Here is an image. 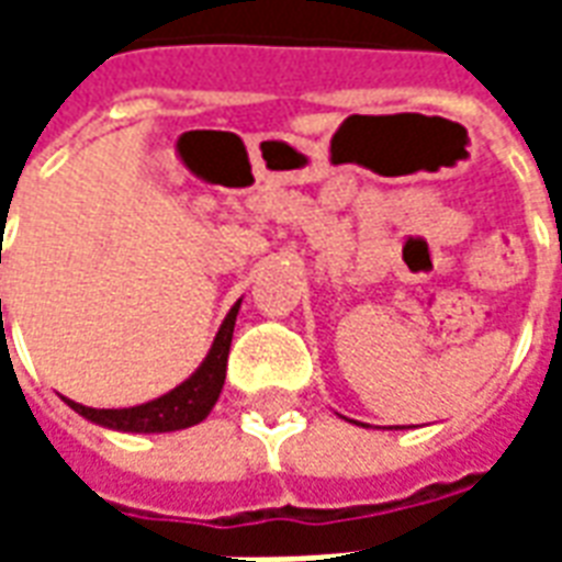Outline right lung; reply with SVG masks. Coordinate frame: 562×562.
Masks as SVG:
<instances>
[{
    "label": "right lung",
    "mask_w": 562,
    "mask_h": 562,
    "mask_svg": "<svg viewBox=\"0 0 562 562\" xmlns=\"http://www.w3.org/2000/svg\"><path fill=\"white\" fill-rule=\"evenodd\" d=\"M237 310H240V301L225 316L220 334H216V340L210 346L207 358L201 361V367L168 394H161V397L149 403H140V406H128V409H92V406H83V403L75 401H68V406L83 418H90L92 424L123 430V434H171V430H183V427L204 422L210 409L220 401V391L225 385V367H228V349H232Z\"/></svg>",
    "instance_id": "obj_1"
}]
</instances>
